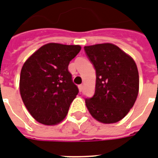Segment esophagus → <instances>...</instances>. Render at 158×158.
Instances as JSON below:
<instances>
[{"label":"esophagus","mask_w":158,"mask_h":158,"mask_svg":"<svg viewBox=\"0 0 158 158\" xmlns=\"http://www.w3.org/2000/svg\"><path fill=\"white\" fill-rule=\"evenodd\" d=\"M83 87H84V86H83V85H82V84H80V85H79V92H82V91H83Z\"/></svg>","instance_id":"esophagus-1"}]
</instances>
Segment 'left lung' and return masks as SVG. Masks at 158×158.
Here are the masks:
<instances>
[{
	"label": "left lung",
	"instance_id": "left-lung-1",
	"mask_svg": "<svg viewBox=\"0 0 158 158\" xmlns=\"http://www.w3.org/2000/svg\"><path fill=\"white\" fill-rule=\"evenodd\" d=\"M96 70L95 92L85 98L88 110L98 122L114 123L134 105L139 90V75L132 57L110 43L84 46Z\"/></svg>",
	"mask_w": 158,
	"mask_h": 158
}]
</instances>
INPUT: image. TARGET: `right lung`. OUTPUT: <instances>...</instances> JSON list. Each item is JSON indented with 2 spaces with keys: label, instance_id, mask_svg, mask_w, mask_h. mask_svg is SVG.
Listing matches in <instances>:
<instances>
[{
  "label": "right lung",
  "instance_id": "add662e5",
  "mask_svg": "<svg viewBox=\"0 0 158 158\" xmlns=\"http://www.w3.org/2000/svg\"><path fill=\"white\" fill-rule=\"evenodd\" d=\"M80 50L79 45L49 43L36 50L23 64L20 96L37 122L57 124L68 114L79 93L68 66Z\"/></svg>",
  "mask_w": 158,
  "mask_h": 158
}]
</instances>
